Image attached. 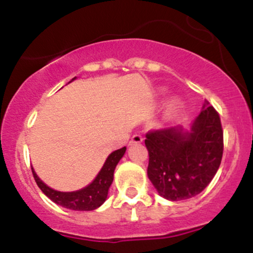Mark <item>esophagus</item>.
<instances>
[{
    "label": "esophagus",
    "mask_w": 253,
    "mask_h": 253,
    "mask_svg": "<svg viewBox=\"0 0 253 253\" xmlns=\"http://www.w3.org/2000/svg\"><path fill=\"white\" fill-rule=\"evenodd\" d=\"M142 140H144V137H142V135L140 134H134L131 136V139H130V144H134V142H136V144H139V142H141Z\"/></svg>",
    "instance_id": "esophagus-1"
}]
</instances>
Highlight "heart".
<instances>
[{"label":"heart","instance_id":"1","mask_svg":"<svg viewBox=\"0 0 253 253\" xmlns=\"http://www.w3.org/2000/svg\"><path fill=\"white\" fill-rule=\"evenodd\" d=\"M179 107H181V102H179L178 99H173V101L171 102V104H169V112L173 113V112L178 111Z\"/></svg>","mask_w":253,"mask_h":253}]
</instances>
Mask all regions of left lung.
Listing matches in <instances>:
<instances>
[{"instance_id": "obj_1", "label": "left lung", "mask_w": 253, "mask_h": 253, "mask_svg": "<svg viewBox=\"0 0 253 253\" xmlns=\"http://www.w3.org/2000/svg\"><path fill=\"white\" fill-rule=\"evenodd\" d=\"M147 177L159 194L169 201L188 199L201 193L220 166L224 132L219 113L204 102L191 132L181 127L150 130Z\"/></svg>"}]
</instances>
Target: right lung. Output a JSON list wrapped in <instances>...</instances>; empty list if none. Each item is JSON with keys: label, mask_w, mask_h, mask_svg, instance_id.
Instances as JSON below:
<instances>
[{"label": "right lung", "mask_w": 253, "mask_h": 253, "mask_svg": "<svg viewBox=\"0 0 253 253\" xmlns=\"http://www.w3.org/2000/svg\"><path fill=\"white\" fill-rule=\"evenodd\" d=\"M126 147L124 146L112 152L104 162L99 173L97 174L96 179L89 186L76 192L54 191L45 183H42L41 178L33 171V169H32V172H33L34 179H36L37 184L42 189V193L47 198L51 199L54 203L59 204L64 208L71 209V211H94L99 206H102L107 199L108 189L113 182L114 169H116L119 160L126 154Z\"/></svg>", "instance_id": "right-lung-1"}]
</instances>
